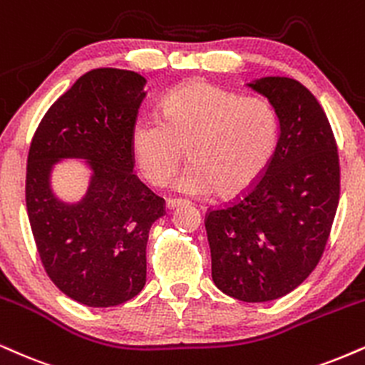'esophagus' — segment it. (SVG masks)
<instances>
[{
	"label": "esophagus",
	"instance_id": "34e87169",
	"mask_svg": "<svg viewBox=\"0 0 365 365\" xmlns=\"http://www.w3.org/2000/svg\"><path fill=\"white\" fill-rule=\"evenodd\" d=\"M187 200H182V199H166V209H175L178 207V205H185Z\"/></svg>",
	"mask_w": 365,
	"mask_h": 365
}]
</instances>
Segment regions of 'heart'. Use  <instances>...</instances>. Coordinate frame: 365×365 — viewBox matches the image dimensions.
Instances as JSON below:
<instances>
[{"label": "heart", "instance_id": "1", "mask_svg": "<svg viewBox=\"0 0 365 365\" xmlns=\"http://www.w3.org/2000/svg\"><path fill=\"white\" fill-rule=\"evenodd\" d=\"M279 144V117L263 98L188 83L166 96L161 117L144 113L130 129V151L153 185L173 177L188 149L192 165L175 188L183 194L222 195L248 190L265 173Z\"/></svg>", "mask_w": 365, "mask_h": 365}]
</instances>
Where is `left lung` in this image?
Masks as SVG:
<instances>
[{"label": "left lung", "instance_id": "left-lung-1", "mask_svg": "<svg viewBox=\"0 0 365 365\" xmlns=\"http://www.w3.org/2000/svg\"><path fill=\"white\" fill-rule=\"evenodd\" d=\"M247 86L277 112V151L248 192L209 210L205 230L219 291L267 302L294 291L318 265L340 199V165L330 122L308 88L284 76Z\"/></svg>", "mask_w": 365, "mask_h": 365}]
</instances>
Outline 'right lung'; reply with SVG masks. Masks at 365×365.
I'll use <instances>...</instances> for the list:
<instances>
[{
    "label": "right lung",
    "instance_id": "obj_1",
    "mask_svg": "<svg viewBox=\"0 0 365 365\" xmlns=\"http://www.w3.org/2000/svg\"><path fill=\"white\" fill-rule=\"evenodd\" d=\"M146 78L127 69L83 74L43 115L30 144L25 199L47 275L59 291L90 308L133 299L146 284V245L165 200L134 175L133 129ZM63 159L91 170L76 202L51 190Z\"/></svg>",
    "mask_w": 365,
    "mask_h": 365
}]
</instances>
